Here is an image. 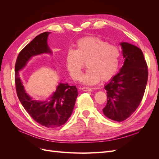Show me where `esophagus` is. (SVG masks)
Here are the masks:
<instances>
[{
  "instance_id": "esophagus-1",
  "label": "esophagus",
  "mask_w": 159,
  "mask_h": 159,
  "mask_svg": "<svg viewBox=\"0 0 159 159\" xmlns=\"http://www.w3.org/2000/svg\"><path fill=\"white\" fill-rule=\"evenodd\" d=\"M81 89H82L84 91H90L92 89H91V88H87V87H83L82 88H81Z\"/></svg>"
}]
</instances>
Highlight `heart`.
<instances>
[{"mask_svg":"<svg viewBox=\"0 0 159 159\" xmlns=\"http://www.w3.org/2000/svg\"><path fill=\"white\" fill-rule=\"evenodd\" d=\"M119 57L117 46L98 37H85L77 42L75 50L67 52L66 65L71 76L78 80L86 61L88 70L81 80L84 84L93 85L101 78L106 81L112 78L117 71Z\"/></svg>","mask_w":159,"mask_h":159,"instance_id":"1","label":"heart"}]
</instances>
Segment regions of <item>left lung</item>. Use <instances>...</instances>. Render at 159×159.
<instances>
[{
  "label": "left lung",
  "instance_id": "8db88e82",
  "mask_svg": "<svg viewBox=\"0 0 159 159\" xmlns=\"http://www.w3.org/2000/svg\"><path fill=\"white\" fill-rule=\"evenodd\" d=\"M124 64L120 71L105 85L107 104L103 109L109 119L121 122L135 111L145 93L148 68L143 52L127 42L121 44Z\"/></svg>",
  "mask_w": 159,
  "mask_h": 159
}]
</instances>
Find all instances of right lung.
<instances>
[{
  "mask_svg": "<svg viewBox=\"0 0 159 159\" xmlns=\"http://www.w3.org/2000/svg\"><path fill=\"white\" fill-rule=\"evenodd\" d=\"M50 32H43L36 36L19 53L15 64L16 90L22 106L31 117L42 125L54 128L64 125L73 111L78 89L68 84H59L55 92L44 102L33 100L24 88L19 71L26 66L32 56L44 53H52L47 44Z\"/></svg>",
  "mask_w": 159,
  "mask_h": 159,
  "instance_id": "add662e5",
  "label": "right lung"
}]
</instances>
